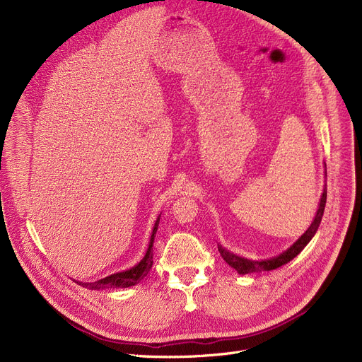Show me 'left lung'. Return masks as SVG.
<instances>
[{"label":"left lung","instance_id":"obj_1","mask_svg":"<svg viewBox=\"0 0 362 362\" xmlns=\"http://www.w3.org/2000/svg\"><path fill=\"white\" fill-rule=\"evenodd\" d=\"M326 176H327V173H326ZM326 186L327 185H325V189H322V194H321L317 213H315L313 223L310 224L308 229L300 235V238H298V240L289 246L286 251H283L279 255H274L270 258L250 259V258H245V257H240L230 251H227L226 248H223L221 245H218V251H220V255L223 257V259L229 264L232 269H235L239 274L272 272V270L281 267V265H284V264H288L289 261H292L303 248H305V246L310 243V240L314 238V235L318 230V226L321 223L322 214H325V206H326V199H327V187Z\"/></svg>","mask_w":362,"mask_h":362}]
</instances>
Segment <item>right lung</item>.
<instances>
[{
	"label": "right lung",
	"mask_w": 362,
	"mask_h": 362,
	"mask_svg": "<svg viewBox=\"0 0 362 362\" xmlns=\"http://www.w3.org/2000/svg\"><path fill=\"white\" fill-rule=\"evenodd\" d=\"M160 217L161 214H158L154 227H152V233L148 242V248L142 257V259L133 265V267L119 272V273H114L110 274L104 279L100 280H95V281H78V284L81 286L86 288V289H92V291H100V289H116V288H130V286H135L138 284L151 270L152 267V243H154V238L158 229V223H160ZM76 281V280H74Z\"/></svg>",
	"instance_id": "1"
}]
</instances>
